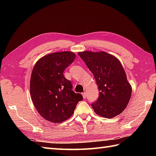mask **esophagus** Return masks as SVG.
<instances>
[{
	"label": "esophagus",
	"mask_w": 156,
	"mask_h": 156,
	"mask_svg": "<svg viewBox=\"0 0 156 156\" xmlns=\"http://www.w3.org/2000/svg\"><path fill=\"white\" fill-rule=\"evenodd\" d=\"M82 97H83L84 98H87V94H86V92H83V93H82Z\"/></svg>",
	"instance_id": "1"
}]
</instances>
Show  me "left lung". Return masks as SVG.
Masks as SVG:
<instances>
[{
    "mask_svg": "<svg viewBox=\"0 0 156 156\" xmlns=\"http://www.w3.org/2000/svg\"><path fill=\"white\" fill-rule=\"evenodd\" d=\"M78 55L93 74L99 90L98 100L92 107L97 115L111 119L127 107L132 88L120 61L105 51L79 52Z\"/></svg>",
    "mask_w": 156,
    "mask_h": 156,
    "instance_id": "1",
    "label": "left lung"
}]
</instances>
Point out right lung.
<instances>
[{"mask_svg":"<svg viewBox=\"0 0 156 156\" xmlns=\"http://www.w3.org/2000/svg\"><path fill=\"white\" fill-rule=\"evenodd\" d=\"M71 51L48 54L36 62L31 73L30 94L35 108L43 118L62 122L73 115L83 97L72 90L71 82L64 76V69L74 62Z\"/></svg>","mask_w":156,"mask_h":156,"instance_id":"1","label":"right lung"}]
</instances>
